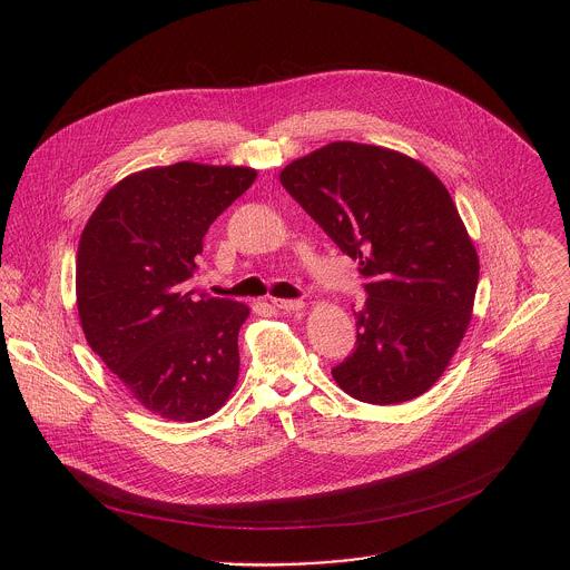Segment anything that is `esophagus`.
I'll list each match as a JSON object with an SVG mask.
<instances>
[{"label":"esophagus","mask_w":570,"mask_h":570,"mask_svg":"<svg viewBox=\"0 0 570 570\" xmlns=\"http://www.w3.org/2000/svg\"><path fill=\"white\" fill-rule=\"evenodd\" d=\"M272 305L278 307L281 312H287V314H296V312L305 309V303H303V301H292V298H274Z\"/></svg>","instance_id":"obj_1"}]
</instances>
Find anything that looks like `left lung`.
Instances as JSON below:
<instances>
[{"label":"left lung","mask_w":570,"mask_h":570,"mask_svg":"<svg viewBox=\"0 0 570 570\" xmlns=\"http://www.w3.org/2000/svg\"><path fill=\"white\" fill-rule=\"evenodd\" d=\"M281 184L360 263L355 351L331 368L364 404L423 395L448 368L479 285V254L443 181L400 151L331 142L287 164Z\"/></svg>","instance_id":"left-lung-1"}]
</instances>
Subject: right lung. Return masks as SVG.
<instances>
[{"mask_svg":"<svg viewBox=\"0 0 570 570\" xmlns=\"http://www.w3.org/2000/svg\"><path fill=\"white\" fill-rule=\"evenodd\" d=\"M247 166L177 163L118 181L91 213L77 256V305L91 351L154 414L202 421L239 380L249 307L188 287L210 224L252 186Z\"/></svg>","mask_w":570,"mask_h":570,"instance_id":"1","label":"right lung"}]
</instances>
